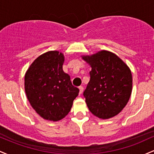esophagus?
Masks as SVG:
<instances>
[{"instance_id": "esophagus-1", "label": "esophagus", "mask_w": 154, "mask_h": 154, "mask_svg": "<svg viewBox=\"0 0 154 154\" xmlns=\"http://www.w3.org/2000/svg\"><path fill=\"white\" fill-rule=\"evenodd\" d=\"M79 95H81L83 92V87L80 86V87H79Z\"/></svg>"}]
</instances>
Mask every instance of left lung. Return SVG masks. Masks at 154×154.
I'll list each match as a JSON object with an SVG mask.
<instances>
[{
	"label": "left lung",
	"mask_w": 154,
	"mask_h": 154,
	"mask_svg": "<svg viewBox=\"0 0 154 154\" xmlns=\"http://www.w3.org/2000/svg\"><path fill=\"white\" fill-rule=\"evenodd\" d=\"M82 58L91 66V79L83 93L88 109L100 119L114 117L125 107L131 95V70L110 51L103 50Z\"/></svg>",
	"instance_id": "8db88e82"
}]
</instances>
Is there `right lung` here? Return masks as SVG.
<instances>
[{"label": "right lung", "instance_id": "right-lung-1", "mask_svg": "<svg viewBox=\"0 0 154 154\" xmlns=\"http://www.w3.org/2000/svg\"><path fill=\"white\" fill-rule=\"evenodd\" d=\"M63 62L62 53L48 51L31 63L24 76L29 103L42 118L49 121L63 119L79 91L72 85L70 76L63 71Z\"/></svg>", "mask_w": 154, "mask_h": 154}]
</instances>
